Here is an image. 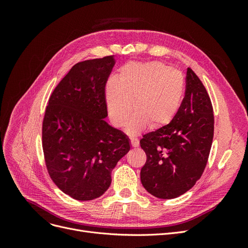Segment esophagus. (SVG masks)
I'll return each instance as SVG.
<instances>
[{"label":"esophagus","instance_id":"obj_1","mask_svg":"<svg viewBox=\"0 0 248 248\" xmlns=\"http://www.w3.org/2000/svg\"><path fill=\"white\" fill-rule=\"evenodd\" d=\"M130 142H131V146H132L133 148H137V147H139V145H140L139 140L136 139V138H130Z\"/></svg>","mask_w":248,"mask_h":248}]
</instances>
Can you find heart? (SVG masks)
Segmentation results:
<instances>
[{
  "mask_svg": "<svg viewBox=\"0 0 248 248\" xmlns=\"http://www.w3.org/2000/svg\"><path fill=\"white\" fill-rule=\"evenodd\" d=\"M184 89L183 76L170 66L160 62L127 64L118 79L109 78L106 85L110 121L117 127L125 126L134 108L137 114L127 128L129 133L140 132L147 124L152 128L167 125L181 106Z\"/></svg>",
  "mask_w": 248,
  "mask_h": 248,
  "instance_id": "1",
  "label": "heart"
}]
</instances>
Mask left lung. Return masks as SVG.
<instances>
[{
	"instance_id": "8db88e82",
	"label": "left lung",
	"mask_w": 248,
	"mask_h": 248,
	"mask_svg": "<svg viewBox=\"0 0 248 248\" xmlns=\"http://www.w3.org/2000/svg\"><path fill=\"white\" fill-rule=\"evenodd\" d=\"M213 134L211 100L201 79L188 68L185 96L174 119L140 140L147 155L140 170L145 189L164 200L188 191L206 168Z\"/></svg>"
}]
</instances>
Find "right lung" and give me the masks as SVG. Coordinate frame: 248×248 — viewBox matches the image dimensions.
<instances>
[{"mask_svg": "<svg viewBox=\"0 0 248 248\" xmlns=\"http://www.w3.org/2000/svg\"><path fill=\"white\" fill-rule=\"evenodd\" d=\"M114 56L74 65L51 93L42 123V148L48 174L78 201L99 198L111 170L130 150L129 139L106 119V85Z\"/></svg>", "mask_w": 248, "mask_h": 248, "instance_id": "1", "label": "right lung"}]
</instances>
